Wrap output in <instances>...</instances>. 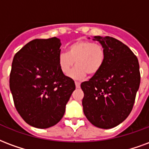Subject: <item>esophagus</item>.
<instances>
[{
	"label": "esophagus",
	"instance_id": "esophagus-1",
	"mask_svg": "<svg viewBox=\"0 0 149 149\" xmlns=\"http://www.w3.org/2000/svg\"><path fill=\"white\" fill-rule=\"evenodd\" d=\"M75 86H76V88H79V86H80V82H75Z\"/></svg>",
	"mask_w": 149,
	"mask_h": 149
}]
</instances>
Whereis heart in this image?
I'll return each instance as SVG.
<instances>
[{
    "instance_id": "heart-1",
    "label": "heart",
    "mask_w": 149,
    "mask_h": 149,
    "mask_svg": "<svg viewBox=\"0 0 149 149\" xmlns=\"http://www.w3.org/2000/svg\"><path fill=\"white\" fill-rule=\"evenodd\" d=\"M106 59V51L102 45L89 40H77L68 47L67 52H61L58 63L61 72L68 75L74 62L77 67L71 72L74 79H82L86 74L93 76L101 70Z\"/></svg>"
}]
</instances>
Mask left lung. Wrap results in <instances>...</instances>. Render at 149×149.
Returning a JSON list of instances; mask_svg holds the SVG:
<instances>
[{
    "label": "left lung",
    "mask_w": 149,
    "mask_h": 149,
    "mask_svg": "<svg viewBox=\"0 0 149 149\" xmlns=\"http://www.w3.org/2000/svg\"><path fill=\"white\" fill-rule=\"evenodd\" d=\"M106 51L101 70L81 83L84 114L94 126L111 129L131 113L141 82L138 59L117 39L94 36Z\"/></svg>",
    "instance_id": "8db88e82"
}]
</instances>
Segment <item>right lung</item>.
I'll list each match as a JSON object with an SVG mask.
<instances>
[{"label":"right lung","instance_id":"right-lung-1","mask_svg":"<svg viewBox=\"0 0 149 149\" xmlns=\"http://www.w3.org/2000/svg\"><path fill=\"white\" fill-rule=\"evenodd\" d=\"M58 38L36 39L23 47L12 63L9 87L15 107L26 123L39 129L63 117L75 84L59 69Z\"/></svg>","mask_w":149,"mask_h":149}]
</instances>
